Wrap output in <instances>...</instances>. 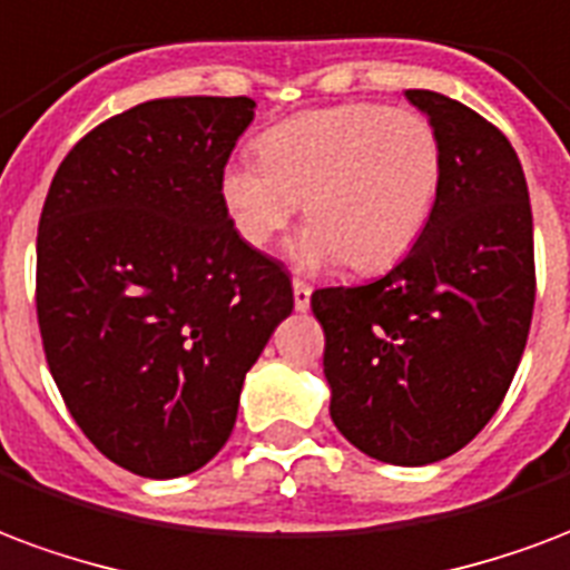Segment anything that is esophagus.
<instances>
[{"label":"esophagus","instance_id":"obj_1","mask_svg":"<svg viewBox=\"0 0 570 570\" xmlns=\"http://www.w3.org/2000/svg\"><path fill=\"white\" fill-rule=\"evenodd\" d=\"M311 293H314V286L305 284V281H293V302H296V311L305 314L307 307H311Z\"/></svg>","mask_w":570,"mask_h":570}]
</instances>
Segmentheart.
Wrapping results in <instances>:
<instances>
[{"label":"heart","instance_id":"heart-1","mask_svg":"<svg viewBox=\"0 0 570 570\" xmlns=\"http://www.w3.org/2000/svg\"><path fill=\"white\" fill-rule=\"evenodd\" d=\"M256 159L223 168L220 199L253 250H265L305 205L289 247L302 268L350 263L381 272L411 250L444 175L435 126L390 105H341L289 117L256 141Z\"/></svg>","mask_w":570,"mask_h":570}]
</instances>
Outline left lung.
Masks as SVG:
<instances>
[{"label":"left lung","mask_w":570,"mask_h":570,"mask_svg":"<svg viewBox=\"0 0 570 570\" xmlns=\"http://www.w3.org/2000/svg\"><path fill=\"white\" fill-rule=\"evenodd\" d=\"M435 126L444 175L423 235L381 281L311 296L326 332L328 414L365 456L432 465L499 411L534 307L520 156L468 105L404 90Z\"/></svg>","instance_id":"1"}]
</instances>
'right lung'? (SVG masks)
I'll return each instance as SVG.
<instances>
[{
  "label": "right lung",
  "mask_w": 570,
  "mask_h": 570,
  "mask_svg": "<svg viewBox=\"0 0 570 570\" xmlns=\"http://www.w3.org/2000/svg\"><path fill=\"white\" fill-rule=\"evenodd\" d=\"M253 111L247 96L135 105L71 147L41 208L50 374L99 453L141 478L220 453L244 374L293 311L284 265L242 242L220 199Z\"/></svg>",
  "instance_id": "obj_1"
}]
</instances>
